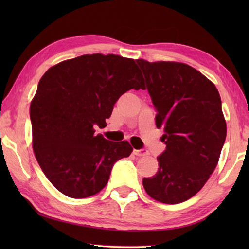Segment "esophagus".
<instances>
[{
  "mask_svg": "<svg viewBox=\"0 0 249 249\" xmlns=\"http://www.w3.org/2000/svg\"><path fill=\"white\" fill-rule=\"evenodd\" d=\"M134 154H135L136 156L141 157V156H146L147 154H149V153H147L146 150H135V151H134Z\"/></svg>",
  "mask_w": 249,
  "mask_h": 249,
  "instance_id": "34e87169",
  "label": "esophagus"
}]
</instances>
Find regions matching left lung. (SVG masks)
Instances as JSON below:
<instances>
[{
  "mask_svg": "<svg viewBox=\"0 0 249 249\" xmlns=\"http://www.w3.org/2000/svg\"><path fill=\"white\" fill-rule=\"evenodd\" d=\"M156 108L155 123L163 128L166 150L158 170L142 184L156 201L178 204L204 186L217 166L227 125L215 84L179 62L136 60Z\"/></svg>",
  "mask_w": 249,
  "mask_h": 249,
  "instance_id": "left-lung-1",
  "label": "left lung"
}]
</instances>
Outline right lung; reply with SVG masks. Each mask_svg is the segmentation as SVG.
Wrapping results in <instances>:
<instances>
[{
    "label": "right lung",
    "mask_w": 249,
    "mask_h": 249,
    "mask_svg": "<svg viewBox=\"0 0 249 249\" xmlns=\"http://www.w3.org/2000/svg\"><path fill=\"white\" fill-rule=\"evenodd\" d=\"M130 89H144L133 59L84 54L50 67L39 80L30 106L32 145L51 184L67 197H91L108 183L115 161L128 157V141L95 135L113 106Z\"/></svg>",
    "instance_id": "right-lung-1"
}]
</instances>
